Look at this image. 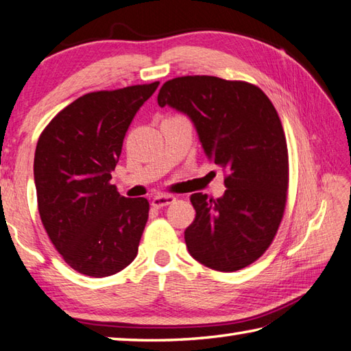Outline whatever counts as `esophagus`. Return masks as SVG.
I'll return each mask as SVG.
<instances>
[{
	"label": "esophagus",
	"mask_w": 351,
	"mask_h": 351,
	"mask_svg": "<svg viewBox=\"0 0 351 351\" xmlns=\"http://www.w3.org/2000/svg\"><path fill=\"white\" fill-rule=\"evenodd\" d=\"M176 202V197L174 195H156L153 200H151V206L158 209V208H163V206H168V204L174 203Z\"/></svg>",
	"instance_id": "esophagus-1"
}]
</instances>
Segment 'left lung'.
<instances>
[{"instance_id":"left-lung-1","label":"left lung","mask_w":351,"mask_h":351,"mask_svg":"<svg viewBox=\"0 0 351 351\" xmlns=\"http://www.w3.org/2000/svg\"><path fill=\"white\" fill-rule=\"evenodd\" d=\"M157 102L191 119L204 154L226 173L223 197L191 195V256L220 272L249 266L272 243L287 200V143L275 107L255 85L215 76L171 79Z\"/></svg>"}]
</instances>
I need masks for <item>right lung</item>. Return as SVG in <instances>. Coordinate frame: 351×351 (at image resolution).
<instances>
[{
  "instance_id": "obj_1",
  "label": "right lung",
  "mask_w": 351,
  "mask_h": 351,
  "mask_svg": "<svg viewBox=\"0 0 351 351\" xmlns=\"http://www.w3.org/2000/svg\"><path fill=\"white\" fill-rule=\"evenodd\" d=\"M157 87L84 95L39 136L33 162L39 215L53 246L79 274L114 275L137 255L149 203L122 197L110 180L131 121Z\"/></svg>"
}]
</instances>
